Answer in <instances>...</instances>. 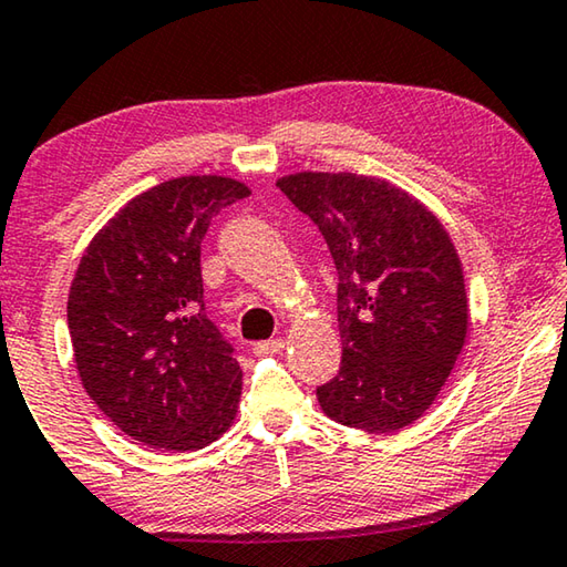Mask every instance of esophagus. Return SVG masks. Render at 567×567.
<instances>
[{
  "label": "esophagus",
  "instance_id": "34e87169",
  "mask_svg": "<svg viewBox=\"0 0 567 567\" xmlns=\"http://www.w3.org/2000/svg\"><path fill=\"white\" fill-rule=\"evenodd\" d=\"M285 348V340L282 338H272V340H262V343L255 346V353L257 355H275L280 353V350Z\"/></svg>",
  "mask_w": 567,
  "mask_h": 567
}]
</instances>
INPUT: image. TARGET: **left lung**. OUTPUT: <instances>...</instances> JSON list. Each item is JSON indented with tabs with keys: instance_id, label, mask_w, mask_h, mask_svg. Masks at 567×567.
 I'll return each instance as SVG.
<instances>
[{
	"instance_id": "1",
	"label": "left lung",
	"mask_w": 567,
	"mask_h": 567,
	"mask_svg": "<svg viewBox=\"0 0 567 567\" xmlns=\"http://www.w3.org/2000/svg\"><path fill=\"white\" fill-rule=\"evenodd\" d=\"M318 224L338 269L340 373L326 416L389 434L424 416L470 330L462 259L426 204L385 178L298 171L277 178Z\"/></svg>"
}]
</instances>
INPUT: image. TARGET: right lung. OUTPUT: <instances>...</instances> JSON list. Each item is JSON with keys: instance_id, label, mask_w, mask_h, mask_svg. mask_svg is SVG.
Segmentation results:
<instances>
[{"instance_id": "add662e5", "label": "right lung", "mask_w": 567, "mask_h": 567, "mask_svg": "<svg viewBox=\"0 0 567 567\" xmlns=\"http://www.w3.org/2000/svg\"><path fill=\"white\" fill-rule=\"evenodd\" d=\"M249 196L229 176H178L138 194L80 257L68 298L87 396L136 442L196 452L235 424L241 368L204 312L202 239Z\"/></svg>"}]
</instances>
